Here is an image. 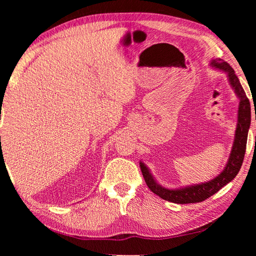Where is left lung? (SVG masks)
Masks as SVG:
<instances>
[{
  "label": "left lung",
  "instance_id": "8db88e82",
  "mask_svg": "<svg viewBox=\"0 0 256 256\" xmlns=\"http://www.w3.org/2000/svg\"><path fill=\"white\" fill-rule=\"evenodd\" d=\"M209 66L210 68L220 70V72L226 74L229 84L232 90L234 91L238 100L234 140H233L229 158H228L224 170L214 178L210 179L208 182L178 188H166L157 182L150 168L144 164L143 160H140V170H142L145 182L148 188L154 194L160 196L162 199L170 201L174 204H184L200 202V201H204L206 198L211 197L212 194L218 192L222 187H224L226 184L236 178L238 172H240L244 160V154H246L248 133L250 125H251V106H250V101L242 88L240 81L236 76L234 70L232 69L229 64L220 58H214L211 59Z\"/></svg>",
  "mask_w": 256,
  "mask_h": 256
}]
</instances>
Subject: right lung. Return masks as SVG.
Returning a JSON list of instances; mask_svg holds the SVG:
<instances>
[{"mask_svg": "<svg viewBox=\"0 0 256 256\" xmlns=\"http://www.w3.org/2000/svg\"><path fill=\"white\" fill-rule=\"evenodd\" d=\"M1 157H2V152H1Z\"/></svg>", "mask_w": 256, "mask_h": 256, "instance_id": "right-lung-1", "label": "right lung"}]
</instances>
